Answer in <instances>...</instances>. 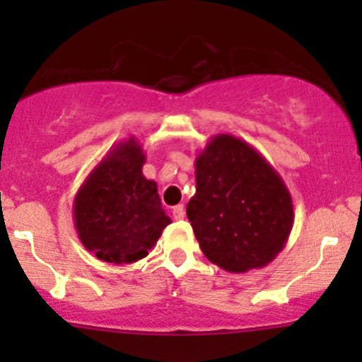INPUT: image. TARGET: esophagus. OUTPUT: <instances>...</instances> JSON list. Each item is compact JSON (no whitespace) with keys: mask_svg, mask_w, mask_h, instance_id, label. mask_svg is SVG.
<instances>
[{"mask_svg":"<svg viewBox=\"0 0 362 362\" xmlns=\"http://www.w3.org/2000/svg\"><path fill=\"white\" fill-rule=\"evenodd\" d=\"M171 214H173V218H177V221H182V218L185 217V208H184V204H177V206H173V210H171Z\"/></svg>","mask_w":362,"mask_h":362,"instance_id":"esophagus-1","label":"esophagus"}]
</instances>
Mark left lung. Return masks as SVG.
Listing matches in <instances>:
<instances>
[{
    "label": "left lung",
    "instance_id": "left-lung-1",
    "mask_svg": "<svg viewBox=\"0 0 362 362\" xmlns=\"http://www.w3.org/2000/svg\"><path fill=\"white\" fill-rule=\"evenodd\" d=\"M196 194L187 218L206 259L229 273L264 268L294 224L282 177L252 145L215 134L196 158Z\"/></svg>",
    "mask_w": 362,
    "mask_h": 362
}]
</instances>
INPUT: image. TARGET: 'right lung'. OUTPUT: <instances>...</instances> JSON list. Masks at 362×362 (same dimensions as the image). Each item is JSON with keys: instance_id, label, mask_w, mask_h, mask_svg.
<instances>
[{"instance_id": "obj_1", "label": "right lung", "mask_w": 362, "mask_h": 362, "mask_svg": "<svg viewBox=\"0 0 362 362\" xmlns=\"http://www.w3.org/2000/svg\"><path fill=\"white\" fill-rule=\"evenodd\" d=\"M145 152L136 138L119 141L87 175L73 202V221L87 250L113 264L148 255L171 222L158 184L141 173Z\"/></svg>"}]
</instances>
